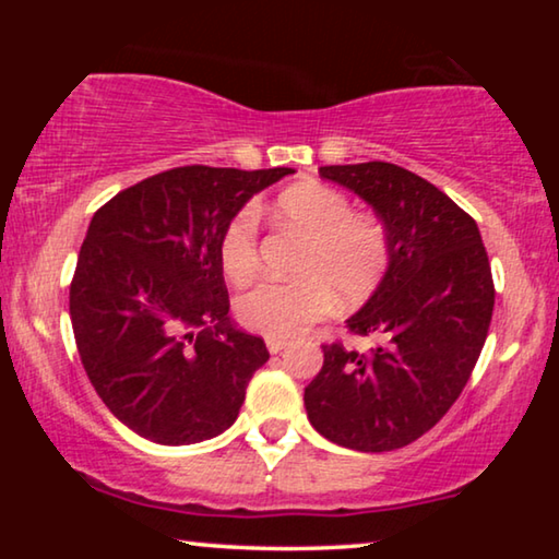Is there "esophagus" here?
Masks as SVG:
<instances>
[{"label":"esophagus","mask_w":559,"mask_h":559,"mask_svg":"<svg viewBox=\"0 0 559 559\" xmlns=\"http://www.w3.org/2000/svg\"><path fill=\"white\" fill-rule=\"evenodd\" d=\"M287 346L285 338H266V348H270V354H282V348Z\"/></svg>","instance_id":"esophagus-1"}]
</instances>
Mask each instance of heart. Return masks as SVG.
<instances>
[{
  "mask_svg": "<svg viewBox=\"0 0 559 559\" xmlns=\"http://www.w3.org/2000/svg\"><path fill=\"white\" fill-rule=\"evenodd\" d=\"M277 216L308 236L289 282L262 280L236 297V316L270 338H293L341 308L369 300L392 264V236L373 213L354 211L348 195L323 182H300L277 198ZM226 277L243 282L259 262V213L243 205L218 239Z\"/></svg>",
  "mask_w": 559,
  "mask_h": 559,
  "instance_id": "b5f03b06",
  "label": "heart"
}]
</instances>
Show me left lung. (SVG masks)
I'll list each match as a JSON object with an SVG mask.
<instances>
[{
  "label": "left lung",
  "mask_w": 559,
  "mask_h": 559,
  "mask_svg": "<svg viewBox=\"0 0 559 559\" xmlns=\"http://www.w3.org/2000/svg\"><path fill=\"white\" fill-rule=\"evenodd\" d=\"M318 173L373 205L392 236V264L346 323L377 346L325 343L305 409L331 442L386 453L432 430L468 384L493 316L491 264L476 221L419 175L381 159Z\"/></svg>",
  "instance_id": "obj_1"
}]
</instances>
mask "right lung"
Instances as JSON below:
<instances>
[{"mask_svg":"<svg viewBox=\"0 0 559 559\" xmlns=\"http://www.w3.org/2000/svg\"><path fill=\"white\" fill-rule=\"evenodd\" d=\"M289 173L173 167L94 213L71 323L88 381L129 430L190 445L234 425L270 350L226 318L218 239L251 195Z\"/></svg>","mask_w":559,"mask_h":559,"instance_id":"add662e5","label":"right lung"}]
</instances>
